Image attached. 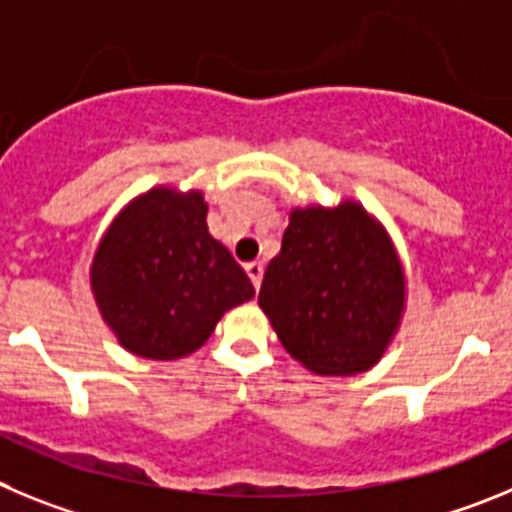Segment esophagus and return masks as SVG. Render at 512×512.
Instances as JSON below:
<instances>
[{
	"mask_svg": "<svg viewBox=\"0 0 512 512\" xmlns=\"http://www.w3.org/2000/svg\"><path fill=\"white\" fill-rule=\"evenodd\" d=\"M245 270H247V275H250V280H252V285H255V288H260V283H262V262H247L245 265Z\"/></svg>",
	"mask_w": 512,
	"mask_h": 512,
	"instance_id": "34e87169",
	"label": "esophagus"
}]
</instances>
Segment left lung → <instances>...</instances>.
<instances>
[{
  "mask_svg": "<svg viewBox=\"0 0 512 512\" xmlns=\"http://www.w3.org/2000/svg\"><path fill=\"white\" fill-rule=\"evenodd\" d=\"M257 303L306 370L357 375L380 362L403 319V262L357 201L293 209Z\"/></svg>",
  "mask_w": 512,
  "mask_h": 512,
  "instance_id": "left-lung-1",
  "label": "left lung"
}]
</instances>
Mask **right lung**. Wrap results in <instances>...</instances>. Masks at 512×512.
I'll return each instance as SVG.
<instances>
[{
  "instance_id": "right-lung-1",
  "label": "right lung",
  "mask_w": 512,
  "mask_h": 512,
  "mask_svg": "<svg viewBox=\"0 0 512 512\" xmlns=\"http://www.w3.org/2000/svg\"><path fill=\"white\" fill-rule=\"evenodd\" d=\"M206 211L201 191L158 186L124 206L101 237L91 293L127 352L186 357L229 308L255 296L242 265L209 234Z\"/></svg>"
}]
</instances>
